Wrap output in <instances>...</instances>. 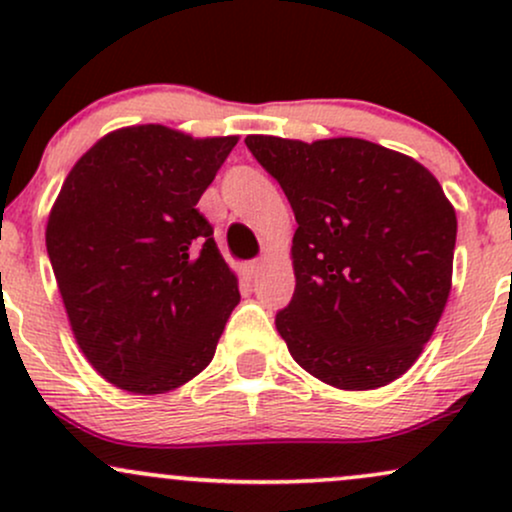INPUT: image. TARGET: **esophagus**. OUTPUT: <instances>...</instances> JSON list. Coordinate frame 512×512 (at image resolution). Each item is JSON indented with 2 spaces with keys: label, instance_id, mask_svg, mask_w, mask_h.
<instances>
[{
  "label": "esophagus",
  "instance_id": "obj_1",
  "mask_svg": "<svg viewBox=\"0 0 512 512\" xmlns=\"http://www.w3.org/2000/svg\"><path fill=\"white\" fill-rule=\"evenodd\" d=\"M245 272H248V276H250V279H255V276L262 272V262H260V260L250 262V264H248V267H245Z\"/></svg>",
  "mask_w": 512,
  "mask_h": 512
}]
</instances>
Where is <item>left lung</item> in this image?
I'll return each instance as SVG.
<instances>
[{
  "label": "left lung",
  "mask_w": 512,
  "mask_h": 512,
  "mask_svg": "<svg viewBox=\"0 0 512 512\" xmlns=\"http://www.w3.org/2000/svg\"><path fill=\"white\" fill-rule=\"evenodd\" d=\"M296 216V291L276 330L298 366L339 390L407 373L450 296L457 219L414 158L366 139L250 134Z\"/></svg>",
  "instance_id": "obj_1"
}]
</instances>
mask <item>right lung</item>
Segmentation results:
<instances>
[{
  "mask_svg": "<svg viewBox=\"0 0 512 512\" xmlns=\"http://www.w3.org/2000/svg\"><path fill=\"white\" fill-rule=\"evenodd\" d=\"M238 137L110 132L76 161L45 243L76 344L108 383L158 395L214 358L238 279L197 202Z\"/></svg>",
  "mask_w": 512,
  "mask_h": 512,
  "instance_id": "add662e5",
  "label": "right lung"
}]
</instances>
